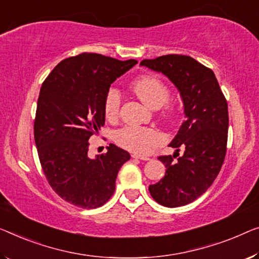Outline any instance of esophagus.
<instances>
[{
  "label": "esophagus",
  "instance_id": "esophagus-1",
  "mask_svg": "<svg viewBox=\"0 0 259 259\" xmlns=\"http://www.w3.org/2000/svg\"><path fill=\"white\" fill-rule=\"evenodd\" d=\"M131 157L135 158V159H141V160H150L149 157H143V156H140V154H136V153H133L131 154Z\"/></svg>",
  "mask_w": 259,
  "mask_h": 259
}]
</instances>
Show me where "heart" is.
Masks as SVG:
<instances>
[{
    "label": "heart",
    "instance_id": "obj_1",
    "mask_svg": "<svg viewBox=\"0 0 259 259\" xmlns=\"http://www.w3.org/2000/svg\"><path fill=\"white\" fill-rule=\"evenodd\" d=\"M131 90L138 99L152 109L163 107L168 101L169 91L166 83L154 75H143L135 80ZM121 93L115 87H110L105 96V116L109 121H115L119 115L121 108ZM171 116V113H167ZM115 142L123 149L138 154L149 153L153 148L164 142L159 131L143 126H124L115 133Z\"/></svg>",
    "mask_w": 259,
    "mask_h": 259
}]
</instances>
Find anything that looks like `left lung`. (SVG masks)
<instances>
[{
    "label": "left lung",
    "instance_id": "8db88e82",
    "mask_svg": "<svg viewBox=\"0 0 259 259\" xmlns=\"http://www.w3.org/2000/svg\"><path fill=\"white\" fill-rule=\"evenodd\" d=\"M142 66L161 72L176 84L185 107V119L169 146L173 156H159L165 176L149 191L158 203L180 207L211 186L225 161L228 141V105L210 68L190 56L166 55L144 59ZM184 150L179 156L180 148Z\"/></svg>",
    "mask_w": 259,
    "mask_h": 259
}]
</instances>
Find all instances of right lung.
<instances>
[{
  "instance_id": "1",
  "label": "right lung",
  "mask_w": 259,
  "mask_h": 259,
  "mask_svg": "<svg viewBox=\"0 0 259 259\" xmlns=\"http://www.w3.org/2000/svg\"><path fill=\"white\" fill-rule=\"evenodd\" d=\"M136 64L84 52L60 61L41 84L33 124L38 157L52 190L76 207L103 206L114 194L119 168L130 159L114 144L91 159L88 140L105 124L110 84Z\"/></svg>"
}]
</instances>
